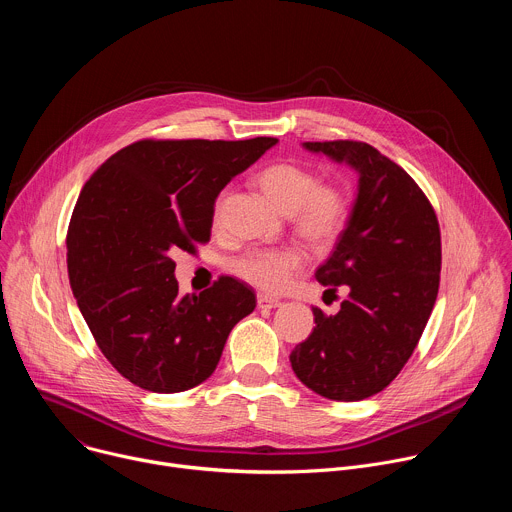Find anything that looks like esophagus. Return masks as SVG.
<instances>
[{"label":"esophagus","instance_id":"obj_1","mask_svg":"<svg viewBox=\"0 0 512 512\" xmlns=\"http://www.w3.org/2000/svg\"><path fill=\"white\" fill-rule=\"evenodd\" d=\"M281 306V300L277 298H271V296H257V308L261 310H271V308H279Z\"/></svg>","mask_w":512,"mask_h":512}]
</instances>
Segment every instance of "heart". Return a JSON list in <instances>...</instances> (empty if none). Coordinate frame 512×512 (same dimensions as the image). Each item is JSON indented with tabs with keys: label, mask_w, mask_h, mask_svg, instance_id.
Here are the masks:
<instances>
[{
	"label": "heart",
	"mask_w": 512,
	"mask_h": 512,
	"mask_svg": "<svg viewBox=\"0 0 512 512\" xmlns=\"http://www.w3.org/2000/svg\"><path fill=\"white\" fill-rule=\"evenodd\" d=\"M257 186L267 200L291 218V225L308 241L326 245L346 225L348 200L336 186H322L318 176L298 164H271L257 174ZM304 253L294 247L249 249L233 261V271L263 291L283 289L304 265Z\"/></svg>",
	"instance_id": "1"
}]
</instances>
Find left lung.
<instances>
[{"mask_svg": "<svg viewBox=\"0 0 512 512\" xmlns=\"http://www.w3.org/2000/svg\"><path fill=\"white\" fill-rule=\"evenodd\" d=\"M302 148L356 172V192L322 285H346L336 314L314 308V332L289 354L296 377L332 401L383 391L413 354L433 310L442 269L435 212L395 162L362 141H306ZM332 291V289H328Z\"/></svg>", "mask_w": 512, "mask_h": 512, "instance_id": "obj_1", "label": "left lung"}]
</instances>
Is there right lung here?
<instances>
[{
  "instance_id": "1",
  "label": "right lung",
  "mask_w": 512,
  "mask_h": 512,
  "mask_svg": "<svg viewBox=\"0 0 512 512\" xmlns=\"http://www.w3.org/2000/svg\"><path fill=\"white\" fill-rule=\"evenodd\" d=\"M275 143L135 141L81 190L66 235L70 287L101 352L133 385L152 393L200 385L255 310L253 289L235 277L180 296L172 253L208 241L218 194Z\"/></svg>"
}]
</instances>
